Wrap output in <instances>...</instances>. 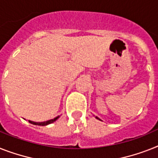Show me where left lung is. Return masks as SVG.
I'll return each mask as SVG.
<instances>
[{"mask_svg": "<svg viewBox=\"0 0 158 158\" xmlns=\"http://www.w3.org/2000/svg\"><path fill=\"white\" fill-rule=\"evenodd\" d=\"M95 118H97V119H98V120H101V119H100V118H98V117H97V116H95Z\"/></svg>", "mask_w": 158, "mask_h": 158, "instance_id": "left-lung-1", "label": "left lung"}]
</instances>
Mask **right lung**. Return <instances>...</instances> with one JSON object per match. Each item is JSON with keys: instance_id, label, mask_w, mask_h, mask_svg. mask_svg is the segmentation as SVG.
Masks as SVG:
<instances>
[{"instance_id": "add662e5", "label": "right lung", "mask_w": 158, "mask_h": 158, "mask_svg": "<svg viewBox=\"0 0 158 158\" xmlns=\"http://www.w3.org/2000/svg\"><path fill=\"white\" fill-rule=\"evenodd\" d=\"M60 118V116H57L56 118L52 119H50V120H48V121H45V122H41V123H37V122H33V121H31V120H28V122L30 123L33 124V125H38V126H47L48 124H51L52 123H54L55 121H57V119Z\"/></svg>"}]
</instances>
